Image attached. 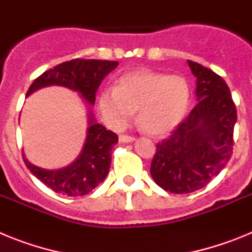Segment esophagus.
I'll list each match as a JSON object with an SVG mask.
<instances>
[{"label":"esophagus","instance_id":"obj_1","mask_svg":"<svg viewBox=\"0 0 252 252\" xmlns=\"http://www.w3.org/2000/svg\"><path fill=\"white\" fill-rule=\"evenodd\" d=\"M119 139L121 142H132L135 140V137L128 136V135H120Z\"/></svg>","mask_w":252,"mask_h":252}]
</instances>
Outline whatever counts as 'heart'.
<instances>
[{"mask_svg":"<svg viewBox=\"0 0 252 252\" xmlns=\"http://www.w3.org/2000/svg\"><path fill=\"white\" fill-rule=\"evenodd\" d=\"M189 101L190 90L183 77L139 70L121 75L115 88L102 91L97 106L103 121L115 130L124 128L137 111L141 130L161 136L180 124Z\"/></svg>","mask_w":252,"mask_h":252,"instance_id":"obj_1","label":"heart"}]
</instances>
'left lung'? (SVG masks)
Here are the masks:
<instances>
[{
  "label": "left lung",
  "mask_w": 252,
  "mask_h": 252,
  "mask_svg": "<svg viewBox=\"0 0 252 252\" xmlns=\"http://www.w3.org/2000/svg\"><path fill=\"white\" fill-rule=\"evenodd\" d=\"M195 77L197 106L157 145L150 173L164 190L186 194L203 188L231 159L237 112L226 82L188 60Z\"/></svg>",
  "instance_id": "left-lung-1"
}]
</instances>
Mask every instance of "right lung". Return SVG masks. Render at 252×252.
Segmentation results:
<instances>
[{"instance_id": "obj_1", "label": "right lung", "mask_w": 252, "mask_h": 252, "mask_svg": "<svg viewBox=\"0 0 252 252\" xmlns=\"http://www.w3.org/2000/svg\"><path fill=\"white\" fill-rule=\"evenodd\" d=\"M117 65V62L97 59H73L64 62L37 77L26 95H30L43 87L62 86L75 91L88 103L94 104L99 84ZM88 125L87 139L81 155L65 168L46 170L32 165L24 157L29 170L55 193L68 197L86 195L102 183L108 174L111 151L112 146L119 141V137L112 131L106 130L101 124H97L92 113L88 117Z\"/></svg>"}]
</instances>
